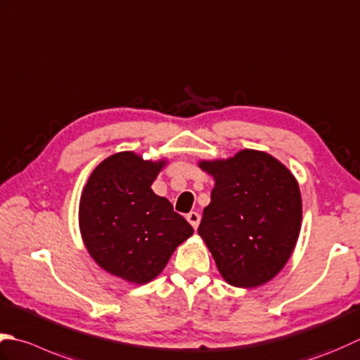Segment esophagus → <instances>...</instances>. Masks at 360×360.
<instances>
[{"instance_id": "esophagus-1", "label": "esophagus", "mask_w": 360, "mask_h": 360, "mask_svg": "<svg viewBox=\"0 0 360 360\" xmlns=\"http://www.w3.org/2000/svg\"><path fill=\"white\" fill-rule=\"evenodd\" d=\"M200 220H201V215H200L198 212H190V214H187V221H188L190 224H192L193 229L198 228Z\"/></svg>"}]
</instances>
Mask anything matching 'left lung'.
I'll return each mask as SVG.
<instances>
[{
	"mask_svg": "<svg viewBox=\"0 0 360 360\" xmlns=\"http://www.w3.org/2000/svg\"><path fill=\"white\" fill-rule=\"evenodd\" d=\"M198 165L215 181L198 234L218 271L234 287L269 283L284 269L298 240V181L276 158L256 150Z\"/></svg>",
	"mask_w": 360,
	"mask_h": 360,
	"instance_id": "8db88e82",
	"label": "left lung"
}]
</instances>
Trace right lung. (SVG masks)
I'll list each match as a JSON object with an SVG mask.
<instances>
[{"mask_svg": "<svg viewBox=\"0 0 360 360\" xmlns=\"http://www.w3.org/2000/svg\"><path fill=\"white\" fill-rule=\"evenodd\" d=\"M167 160H145L132 151L104 159L84 187L79 229L95 262L132 284L159 276L193 228L151 184Z\"/></svg>", "mask_w": 360, "mask_h": 360, "instance_id": "add662e5", "label": "right lung"}]
</instances>
